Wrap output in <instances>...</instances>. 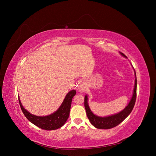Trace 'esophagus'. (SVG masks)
I'll list each match as a JSON object with an SVG mask.
<instances>
[{
    "mask_svg": "<svg viewBox=\"0 0 156 156\" xmlns=\"http://www.w3.org/2000/svg\"><path fill=\"white\" fill-rule=\"evenodd\" d=\"M78 90L81 92H83L85 90V88L82 85H79L78 87Z\"/></svg>",
    "mask_w": 156,
    "mask_h": 156,
    "instance_id": "1",
    "label": "esophagus"
}]
</instances>
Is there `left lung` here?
Returning <instances> with one entry per match:
<instances>
[{
	"instance_id": "obj_1",
	"label": "left lung",
	"mask_w": 156,
	"mask_h": 156,
	"mask_svg": "<svg viewBox=\"0 0 156 156\" xmlns=\"http://www.w3.org/2000/svg\"><path fill=\"white\" fill-rule=\"evenodd\" d=\"M120 54L123 55L124 57H126V55L122 52H120ZM136 75V73H135ZM136 99V77L135 78V87L133 96L132 97L128 105L125 108L124 110H122L119 113H118L114 115L105 117V118H102L97 116L92 113V112L90 109L89 106L88 105V101H87V96L85 95V108L87 112V115L88 118V119L90 121L92 125H94L95 128L99 129H110L112 128L118 126L119 124L123 121L129 114L132 111L133 107L135 104Z\"/></svg>"
}]
</instances>
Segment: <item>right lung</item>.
Masks as SVG:
<instances>
[{
	"label": "right lung",
	"mask_w": 156,
	"mask_h": 156,
	"mask_svg": "<svg viewBox=\"0 0 156 156\" xmlns=\"http://www.w3.org/2000/svg\"><path fill=\"white\" fill-rule=\"evenodd\" d=\"M76 90H73L66 96L61 107L54 113L47 116H37L28 112L23 107L20 100L19 102L24 115L33 124L45 130L56 129L62 126L69 116L73 97L76 95Z\"/></svg>",
	"instance_id": "obj_1"
}]
</instances>
